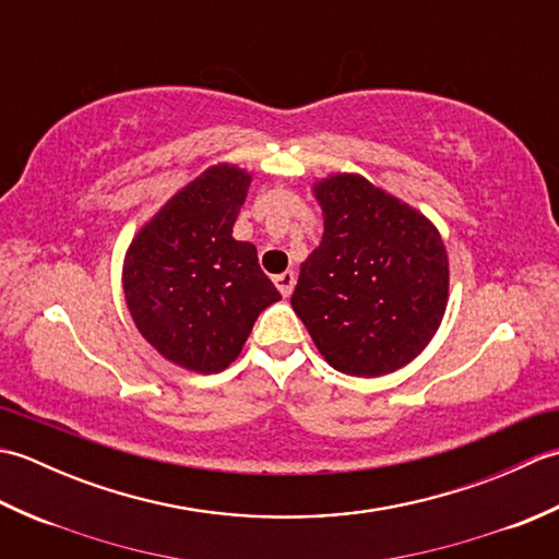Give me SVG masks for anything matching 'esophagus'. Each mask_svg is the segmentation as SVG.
<instances>
[{"mask_svg":"<svg viewBox=\"0 0 559 559\" xmlns=\"http://www.w3.org/2000/svg\"><path fill=\"white\" fill-rule=\"evenodd\" d=\"M273 283H276V288L281 290L283 298H288V295L295 288V273L293 271H283V273H278L276 278H273Z\"/></svg>","mask_w":559,"mask_h":559,"instance_id":"34e87169","label":"esophagus"}]
</instances>
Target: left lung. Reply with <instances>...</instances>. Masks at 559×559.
I'll return each mask as SVG.
<instances>
[{"mask_svg":"<svg viewBox=\"0 0 559 559\" xmlns=\"http://www.w3.org/2000/svg\"><path fill=\"white\" fill-rule=\"evenodd\" d=\"M324 235L290 305L334 370L382 377L432 341L449 300L442 237L420 211L338 173L314 185Z\"/></svg>","mask_w":559,"mask_h":559,"instance_id":"left-lung-1","label":"left lung"}]
</instances>
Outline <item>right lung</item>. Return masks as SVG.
Wrapping results in <instances>:
<instances>
[{
	"instance_id": "add662e5",
	"label": "right lung",
	"mask_w": 559,
	"mask_h": 559,
	"mask_svg": "<svg viewBox=\"0 0 559 559\" xmlns=\"http://www.w3.org/2000/svg\"><path fill=\"white\" fill-rule=\"evenodd\" d=\"M249 182L237 165H211L127 249L122 286L139 334L185 370H225L259 312L281 300L257 247L233 237Z\"/></svg>"
}]
</instances>
